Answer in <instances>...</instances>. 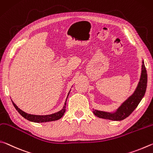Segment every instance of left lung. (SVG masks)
Listing matches in <instances>:
<instances>
[{
	"mask_svg": "<svg viewBox=\"0 0 153 153\" xmlns=\"http://www.w3.org/2000/svg\"><path fill=\"white\" fill-rule=\"evenodd\" d=\"M147 86V72L144 66V62L142 65V72L140 81L134 93L122 104V105L117 109L115 113H108V112L101 111L98 110L93 111L96 116L100 118L108 119L114 121H120L126 118L132 113L134 110L137 108L139 103L145 94Z\"/></svg>",
	"mask_w": 153,
	"mask_h": 153,
	"instance_id": "1",
	"label": "left lung"
}]
</instances>
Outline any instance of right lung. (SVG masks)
I'll return each mask as SVG.
<instances>
[{
    "label": "right lung",
    "instance_id": "obj_1",
    "mask_svg": "<svg viewBox=\"0 0 153 153\" xmlns=\"http://www.w3.org/2000/svg\"><path fill=\"white\" fill-rule=\"evenodd\" d=\"M69 93H68V94H69ZM67 98H68V97H67ZM67 98L66 100L65 103H64V105L63 107V109H62V110L57 112V113H55V114H53L51 115H47V116H37V115L28 114L25 113V112L23 111L21 109L19 108L14 103H13V101H12V103L13 104V105H14L15 108L17 109V111L24 117V118H25L27 120H29V121H31V122L40 123V122H47L55 121V120H58L59 119H60L61 117L63 116L64 113H65Z\"/></svg>",
    "mask_w": 153,
    "mask_h": 153
}]
</instances>
